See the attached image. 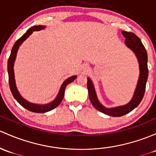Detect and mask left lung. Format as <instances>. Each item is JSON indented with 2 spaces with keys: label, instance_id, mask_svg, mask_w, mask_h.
<instances>
[{
  "label": "left lung",
  "instance_id": "8db88e82",
  "mask_svg": "<svg viewBox=\"0 0 156 156\" xmlns=\"http://www.w3.org/2000/svg\"><path fill=\"white\" fill-rule=\"evenodd\" d=\"M122 35L126 38L125 43L126 46L129 47L135 54L140 67V75H139L138 82L137 87L134 91V96L132 100L127 105L113 108H107L102 105L97 99L94 86L92 81L89 78H87V89L89 93V97L92 105L96 109L103 114H107L111 117H122L128 113L133 111L138 106L144 97L146 90V83L148 78V66H147V53L145 47L142 44L140 39L131 32L122 31Z\"/></svg>",
  "mask_w": 156,
  "mask_h": 156
}]
</instances>
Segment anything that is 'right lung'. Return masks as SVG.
<instances>
[{"mask_svg":"<svg viewBox=\"0 0 156 156\" xmlns=\"http://www.w3.org/2000/svg\"><path fill=\"white\" fill-rule=\"evenodd\" d=\"M45 28V26L39 25V26H34V27H30V29L27 30V32L22 36L21 38H19L15 42L14 45H13L12 51H11L10 56H9V59H8V63H7V69H8V75H9V88H10V90L12 92V94L13 97L16 99V101L23 106L24 108H26L28 111H31V112L34 113H45L48 112L49 111H51L54 108H55L59 105L60 104V102L62 101L63 96H64V93H65V89L66 87L67 84H69V83L73 82L74 80L77 78V76L74 75V76L70 77V78H67L66 80L63 83L61 87H60V91H59L58 94H57V97L55 98V99L54 101H52L51 102L48 103L46 105H37L34 104V103H30L29 101H27V100H25L24 98H22V96H21L19 92L18 91L17 88L16 86V82H15V78H14V70H13V66H14V62L16 60V54H17L18 49H19V46L21 45V44L30 35L33 33V31H38L41 30L42 29Z\"/></svg>","mask_w":156,"mask_h":156,"instance_id":"1","label":"right lung"}]
</instances>
